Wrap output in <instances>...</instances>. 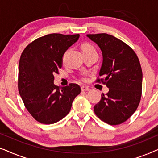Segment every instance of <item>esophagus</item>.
<instances>
[{
    "label": "esophagus",
    "instance_id": "1",
    "mask_svg": "<svg viewBox=\"0 0 158 158\" xmlns=\"http://www.w3.org/2000/svg\"><path fill=\"white\" fill-rule=\"evenodd\" d=\"M81 90L82 91H88V90H90V89L89 88V87H88V86H82L81 87Z\"/></svg>",
    "mask_w": 158,
    "mask_h": 158
}]
</instances>
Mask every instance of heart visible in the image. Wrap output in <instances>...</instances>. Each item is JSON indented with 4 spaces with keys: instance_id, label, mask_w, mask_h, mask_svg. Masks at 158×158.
Segmentation results:
<instances>
[{
    "instance_id": "heart-1",
    "label": "heart",
    "mask_w": 158,
    "mask_h": 158,
    "mask_svg": "<svg viewBox=\"0 0 158 158\" xmlns=\"http://www.w3.org/2000/svg\"><path fill=\"white\" fill-rule=\"evenodd\" d=\"M94 47L92 46V45H90L89 44H84L82 45V49H83V52H86V51H88V50H90V49H94ZM83 81H85L86 78L85 77H83V78H82Z\"/></svg>"
}]
</instances>
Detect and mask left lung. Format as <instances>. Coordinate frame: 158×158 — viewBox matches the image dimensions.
<instances>
[{"instance_id": "1", "label": "left lung", "mask_w": 158, "mask_h": 158, "mask_svg": "<svg viewBox=\"0 0 158 158\" xmlns=\"http://www.w3.org/2000/svg\"><path fill=\"white\" fill-rule=\"evenodd\" d=\"M102 52L103 62L97 81L109 88L101 95L94 109L96 116L110 125L127 121L139 106L142 96V71L139 59L130 47L108 34H87Z\"/></svg>"}]
</instances>
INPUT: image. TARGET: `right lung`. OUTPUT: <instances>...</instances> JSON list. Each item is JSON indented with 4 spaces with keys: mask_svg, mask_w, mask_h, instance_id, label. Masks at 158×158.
<instances>
[{
    "mask_svg": "<svg viewBox=\"0 0 158 158\" xmlns=\"http://www.w3.org/2000/svg\"><path fill=\"white\" fill-rule=\"evenodd\" d=\"M79 37V34H47L30 43L21 54L19 94L28 111L39 122L52 124L62 119L81 91L77 84L65 87L54 84V74L62 68L64 52Z\"/></svg>",
    "mask_w": 158,
    "mask_h": 158,
    "instance_id": "right-lung-1",
    "label": "right lung"
}]
</instances>
